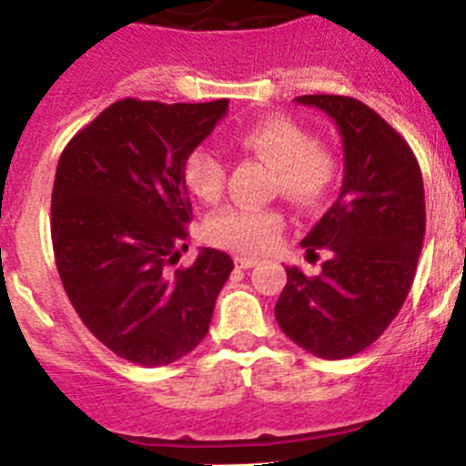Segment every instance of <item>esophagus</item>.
Here are the masks:
<instances>
[{
    "mask_svg": "<svg viewBox=\"0 0 466 466\" xmlns=\"http://www.w3.org/2000/svg\"><path fill=\"white\" fill-rule=\"evenodd\" d=\"M257 263H258L257 257H247V254H238L236 257L238 268H252V266H257Z\"/></svg>",
    "mask_w": 466,
    "mask_h": 466,
    "instance_id": "1",
    "label": "esophagus"
}]
</instances>
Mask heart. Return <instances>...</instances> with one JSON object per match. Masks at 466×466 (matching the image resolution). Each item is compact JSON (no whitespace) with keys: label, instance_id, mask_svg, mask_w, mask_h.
<instances>
[{"label":"heart","instance_id":"heart-1","mask_svg":"<svg viewBox=\"0 0 466 466\" xmlns=\"http://www.w3.org/2000/svg\"><path fill=\"white\" fill-rule=\"evenodd\" d=\"M238 147L273 166V184L299 205L319 203L333 187L339 160L327 144L317 142L291 118L268 116L242 127ZM184 182L196 198L212 203L226 184V166L217 151L196 147L184 160ZM284 217L273 208H226L205 224L209 242L257 254L275 245Z\"/></svg>","mask_w":466,"mask_h":466}]
</instances>
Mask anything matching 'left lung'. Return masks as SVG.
Instances as JSON below:
<instances>
[{
  "mask_svg": "<svg viewBox=\"0 0 466 466\" xmlns=\"http://www.w3.org/2000/svg\"><path fill=\"white\" fill-rule=\"evenodd\" d=\"M336 121L345 175L336 203L303 238L327 249L322 273L287 268L275 319L296 345L345 360L382 336L409 296L425 240V187L406 139L371 106L345 95H300Z\"/></svg>",
  "mask_w": 466,
  "mask_h": 466,
  "instance_id": "obj_1",
  "label": "left lung"
}]
</instances>
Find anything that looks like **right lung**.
Returning <instances> with one entry per match:
<instances>
[{
  "label": "right lung",
  "instance_id": "1",
  "mask_svg": "<svg viewBox=\"0 0 466 466\" xmlns=\"http://www.w3.org/2000/svg\"><path fill=\"white\" fill-rule=\"evenodd\" d=\"M228 100L106 106L57 160L51 240L63 287L95 339L139 366H166L208 336L214 303L233 270L203 247L188 268L191 200L184 160L226 116Z\"/></svg>",
  "mask_w": 466,
  "mask_h": 466
}]
</instances>
